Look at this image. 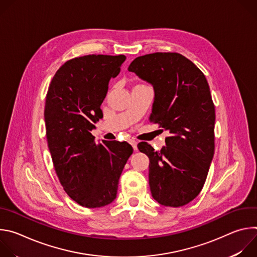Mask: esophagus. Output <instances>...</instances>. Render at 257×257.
I'll return each mask as SVG.
<instances>
[{"label": "esophagus", "mask_w": 257, "mask_h": 257, "mask_svg": "<svg viewBox=\"0 0 257 257\" xmlns=\"http://www.w3.org/2000/svg\"><path fill=\"white\" fill-rule=\"evenodd\" d=\"M129 142H130V144L132 145L133 150H134V151H137V142H136L135 140H130Z\"/></svg>", "instance_id": "34e87169"}]
</instances>
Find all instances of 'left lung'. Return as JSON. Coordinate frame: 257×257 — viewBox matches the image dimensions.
<instances>
[{
  "label": "left lung",
  "instance_id": "1",
  "mask_svg": "<svg viewBox=\"0 0 257 257\" xmlns=\"http://www.w3.org/2000/svg\"><path fill=\"white\" fill-rule=\"evenodd\" d=\"M128 71L155 91L150 120L170 136L161 152L140 142L150 159V187L160 204L180 207L201 191L214 154V105L203 73L178 53H155L136 58Z\"/></svg>",
  "mask_w": 257,
  "mask_h": 257
}]
</instances>
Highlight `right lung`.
Instances as JSON below:
<instances>
[{
	"label": "right lung",
	"mask_w": 257,
	"mask_h": 257,
	"mask_svg": "<svg viewBox=\"0 0 257 257\" xmlns=\"http://www.w3.org/2000/svg\"><path fill=\"white\" fill-rule=\"evenodd\" d=\"M124 55H87L67 61L56 72L45 105L48 146L66 193L96 208L117 197L119 179L133 153L124 142L94 141L91 130L102 118L108 82L120 73Z\"/></svg>",
	"instance_id": "right-lung-1"
}]
</instances>
